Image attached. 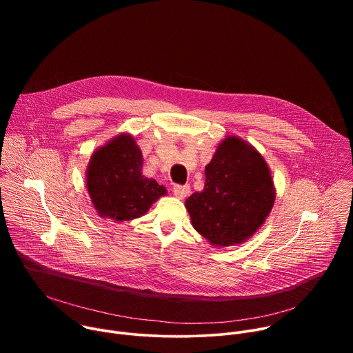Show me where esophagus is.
I'll return each instance as SVG.
<instances>
[{"instance_id":"obj_1","label":"esophagus","mask_w":353,"mask_h":353,"mask_svg":"<svg viewBox=\"0 0 353 353\" xmlns=\"http://www.w3.org/2000/svg\"><path fill=\"white\" fill-rule=\"evenodd\" d=\"M173 194L180 198V199H184L190 195V187L188 185H174L173 187Z\"/></svg>"}]
</instances>
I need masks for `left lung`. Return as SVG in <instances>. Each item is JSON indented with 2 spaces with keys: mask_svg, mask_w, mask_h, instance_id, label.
Segmentation results:
<instances>
[{
  "mask_svg": "<svg viewBox=\"0 0 353 353\" xmlns=\"http://www.w3.org/2000/svg\"><path fill=\"white\" fill-rule=\"evenodd\" d=\"M276 190L259 150L226 135L205 166V185L185 199L192 228L215 247L244 243L272 211Z\"/></svg>",
  "mask_w": 353,
  "mask_h": 353,
  "instance_id": "1",
  "label": "left lung"
}]
</instances>
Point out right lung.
Segmentation results:
<instances>
[{
	"label": "right lung",
	"mask_w": 353,
	"mask_h": 353,
	"mask_svg": "<svg viewBox=\"0 0 353 353\" xmlns=\"http://www.w3.org/2000/svg\"><path fill=\"white\" fill-rule=\"evenodd\" d=\"M142 152L134 137L121 132L97 148L86 168V188L97 215L114 222L145 215L166 195V187L142 174Z\"/></svg>",
	"instance_id": "add662e5"
}]
</instances>
